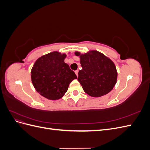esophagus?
Wrapping results in <instances>:
<instances>
[{
  "label": "esophagus",
  "instance_id": "1",
  "mask_svg": "<svg viewBox=\"0 0 150 150\" xmlns=\"http://www.w3.org/2000/svg\"><path fill=\"white\" fill-rule=\"evenodd\" d=\"M78 72H79V70L75 71V73H76V74L77 76H78Z\"/></svg>",
  "mask_w": 150,
  "mask_h": 150
}]
</instances>
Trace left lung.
<instances>
[{"mask_svg": "<svg viewBox=\"0 0 150 150\" xmlns=\"http://www.w3.org/2000/svg\"><path fill=\"white\" fill-rule=\"evenodd\" d=\"M80 57L82 69L79 71L78 80L85 93L92 97L104 96L114 88L117 73L110 59L97 51L84 54L76 52Z\"/></svg>", "mask_w": 150, "mask_h": 150, "instance_id": "left-lung-1", "label": "left lung"}]
</instances>
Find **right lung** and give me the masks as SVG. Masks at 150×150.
I'll use <instances>...</instances> for the list:
<instances>
[{"mask_svg": "<svg viewBox=\"0 0 150 150\" xmlns=\"http://www.w3.org/2000/svg\"><path fill=\"white\" fill-rule=\"evenodd\" d=\"M66 55L57 51L39 57L31 70V79L37 92L51 100L61 98L69 84L77 78L64 62Z\"/></svg>", "mask_w": 150, "mask_h": 150, "instance_id": "right-lung-1", "label": "right lung"}]
</instances>
